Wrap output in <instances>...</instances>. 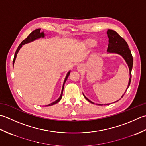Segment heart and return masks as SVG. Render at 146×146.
<instances>
[{"instance_id": "obj_1", "label": "heart", "mask_w": 146, "mask_h": 146, "mask_svg": "<svg viewBox=\"0 0 146 146\" xmlns=\"http://www.w3.org/2000/svg\"><path fill=\"white\" fill-rule=\"evenodd\" d=\"M96 41L93 39H88L84 42V46L87 47V48H93V47L96 45Z\"/></svg>"}]
</instances>
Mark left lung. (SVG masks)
Returning a JSON list of instances; mask_svg holds the SVG:
<instances>
[{"instance_id":"8db88e82","label":"left lung","mask_w":146,"mask_h":146,"mask_svg":"<svg viewBox=\"0 0 146 146\" xmlns=\"http://www.w3.org/2000/svg\"><path fill=\"white\" fill-rule=\"evenodd\" d=\"M107 35H108V37L109 38V43L108 48H107V52L108 53H115L120 55L125 59V60L126 61L127 64H128V66L129 67L130 79L129 81V84H128L127 86L128 89V88H129L130 86V82H131V72L133 66V57L131 53V51H130V50L129 49V46H128V44L125 41V40L123 38H121L115 31L112 30V29H108V31H107ZM127 89L126 90V91L127 90ZM124 94H123L122 96H121V98L123 96ZM83 95H84V98L88 101V102H90V103H94L93 102H91L88 98H86L84 94H83ZM118 101H117V102H118ZM99 105H100L99 104Z\"/></svg>"}]
</instances>
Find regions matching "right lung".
<instances>
[{
    "mask_svg": "<svg viewBox=\"0 0 146 146\" xmlns=\"http://www.w3.org/2000/svg\"><path fill=\"white\" fill-rule=\"evenodd\" d=\"M40 30H41V29L39 28V29H35V30L33 31L31 33L28 35V36L27 38H26L25 40H24L21 43V44H19V46H18V48H17V50H16V53H15L14 57V60H13V66H14V64L15 60H16V56H17V53H18L19 50H20L23 44H26V43H29V42H31V41H34V40H36V39H38V38H44V33H43V32H41H41H40ZM70 72V71H69V72L67 73L66 77H65V80H64V84H63V87H62V93H61V94H60V97H59L58 99L56 100L55 101V102L49 104V105H46V106H51V105H55V104L59 102V101H60V100L62 99V94H63L64 86V84H65V82H66V81H67L68 77H69V76Z\"/></svg>",
    "mask_w": 146,
    "mask_h": 146,
    "instance_id": "1",
    "label": "right lung"
}]
</instances>
